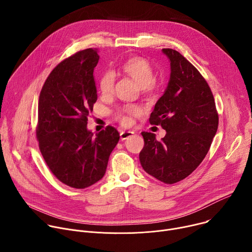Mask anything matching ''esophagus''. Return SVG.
Listing matches in <instances>:
<instances>
[{
    "mask_svg": "<svg viewBox=\"0 0 252 252\" xmlns=\"http://www.w3.org/2000/svg\"><path fill=\"white\" fill-rule=\"evenodd\" d=\"M134 132L133 131H130V130H127V131H121L120 135H121V139L122 140H125L126 139L127 137H129L130 135H132Z\"/></svg>",
    "mask_w": 252,
    "mask_h": 252,
    "instance_id": "obj_1",
    "label": "esophagus"
}]
</instances>
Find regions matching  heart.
<instances>
[{
    "label": "heart",
    "mask_w": 252,
    "mask_h": 252,
    "mask_svg": "<svg viewBox=\"0 0 252 252\" xmlns=\"http://www.w3.org/2000/svg\"><path fill=\"white\" fill-rule=\"evenodd\" d=\"M122 73L134 81L141 90L142 95L148 99H153L158 92V85L155 79V68L153 64L142 57H131L121 65ZM115 75L112 71H105L99 78L98 89L102 95H110L114 92ZM140 114V109L136 105L123 106L117 112L116 118L123 126H129L132 118Z\"/></svg>",
    "instance_id": "heart-1"
}]
</instances>
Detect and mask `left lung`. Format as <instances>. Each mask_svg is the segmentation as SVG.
Listing matches in <instances>:
<instances>
[{
  "mask_svg": "<svg viewBox=\"0 0 252 252\" xmlns=\"http://www.w3.org/2000/svg\"><path fill=\"white\" fill-rule=\"evenodd\" d=\"M170 62V78L157 101L150 123L166 134L142 131L139 153L142 168L158 181L172 185L189 176L203 160L219 127V114L211 90L196 67L182 54L162 49Z\"/></svg>",
  "mask_w": 252,
  "mask_h": 252,
  "instance_id": "8db88e82",
  "label": "left lung"
}]
</instances>
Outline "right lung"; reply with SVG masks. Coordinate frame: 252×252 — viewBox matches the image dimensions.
I'll return each mask as SVG.
<instances>
[{"label": "right lung", "mask_w": 252, "mask_h": 252, "mask_svg": "<svg viewBox=\"0 0 252 252\" xmlns=\"http://www.w3.org/2000/svg\"><path fill=\"white\" fill-rule=\"evenodd\" d=\"M98 60L94 49L63 60L51 71L39 98L35 131L41 154L60 182L78 189L102 178L120 139L111 126L95 135L87 127L97 99L94 68Z\"/></svg>", "instance_id": "1"}]
</instances>
